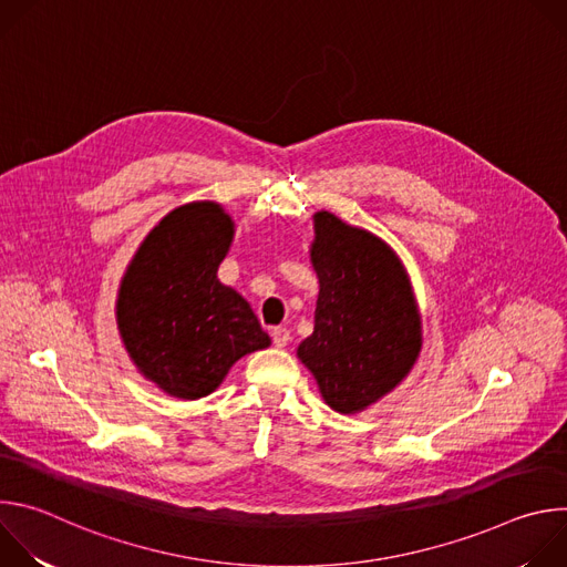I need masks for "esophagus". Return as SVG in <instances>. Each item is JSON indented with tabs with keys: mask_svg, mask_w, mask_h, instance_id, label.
Returning <instances> with one entry per match:
<instances>
[{
	"mask_svg": "<svg viewBox=\"0 0 567 567\" xmlns=\"http://www.w3.org/2000/svg\"><path fill=\"white\" fill-rule=\"evenodd\" d=\"M271 339H274L276 348H285L291 341V334H289L287 328H274L271 330Z\"/></svg>",
	"mask_w": 567,
	"mask_h": 567,
	"instance_id": "obj_1",
	"label": "esophagus"
}]
</instances>
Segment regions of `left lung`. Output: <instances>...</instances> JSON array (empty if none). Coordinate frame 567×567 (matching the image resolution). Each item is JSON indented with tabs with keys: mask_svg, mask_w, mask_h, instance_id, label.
<instances>
[{
	"mask_svg": "<svg viewBox=\"0 0 567 567\" xmlns=\"http://www.w3.org/2000/svg\"><path fill=\"white\" fill-rule=\"evenodd\" d=\"M311 265L320 291L313 334L298 357L330 409L359 413L406 377L420 354L411 282L385 241L328 210L313 215Z\"/></svg>",
	"mask_w": 567,
	"mask_h": 567,
	"instance_id": "1",
	"label": "left lung"
}]
</instances>
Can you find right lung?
Masks as SVG:
<instances>
[{
	"mask_svg": "<svg viewBox=\"0 0 567 567\" xmlns=\"http://www.w3.org/2000/svg\"><path fill=\"white\" fill-rule=\"evenodd\" d=\"M230 239L233 221L217 204H186L150 230L121 282L123 343L173 396L210 394L237 359L271 343L251 305L217 280Z\"/></svg>",
	"mask_w": 567,
	"mask_h": 567,
	"instance_id": "right-lung-1",
	"label": "right lung"
}]
</instances>
